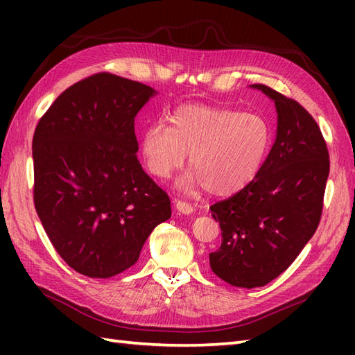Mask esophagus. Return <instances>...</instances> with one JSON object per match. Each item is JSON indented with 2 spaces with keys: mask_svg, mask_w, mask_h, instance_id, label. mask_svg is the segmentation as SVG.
<instances>
[{
  "mask_svg": "<svg viewBox=\"0 0 355 355\" xmlns=\"http://www.w3.org/2000/svg\"><path fill=\"white\" fill-rule=\"evenodd\" d=\"M175 209L180 214H184V215H189L193 212L192 205H189V202H186V201H182V200H175Z\"/></svg>",
  "mask_w": 355,
  "mask_h": 355,
  "instance_id": "obj_1",
  "label": "esophagus"
}]
</instances>
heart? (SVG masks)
Wrapping results in <instances>:
<instances>
[{
    "label": "heart",
    "mask_w": 355,
    "mask_h": 355,
    "mask_svg": "<svg viewBox=\"0 0 355 355\" xmlns=\"http://www.w3.org/2000/svg\"><path fill=\"white\" fill-rule=\"evenodd\" d=\"M169 122L171 126L146 128L141 153L157 178H168L189 153L192 169L177 182L186 193L202 186L216 197L241 191L262 169L273 139L268 120L261 114L212 105H182Z\"/></svg>",
    "instance_id": "b5f03b06"
}]
</instances>
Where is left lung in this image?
<instances>
[{
  "label": "left lung",
  "mask_w": 355,
  "mask_h": 355,
  "mask_svg": "<svg viewBox=\"0 0 355 355\" xmlns=\"http://www.w3.org/2000/svg\"><path fill=\"white\" fill-rule=\"evenodd\" d=\"M275 102L276 140L252 183L210 206L221 227V247L210 268L241 288L263 286L288 268L318 229L329 173L319 125L302 105L254 84Z\"/></svg>",
  "instance_id": "left-lung-1"
}]
</instances>
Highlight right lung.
Masks as SVG:
<instances>
[{
  "label": "right lung",
  "mask_w": 355,
  "mask_h": 355,
  "mask_svg": "<svg viewBox=\"0 0 355 355\" xmlns=\"http://www.w3.org/2000/svg\"><path fill=\"white\" fill-rule=\"evenodd\" d=\"M157 92L99 73L67 88L33 135V200L59 256L88 277L107 279L137 262L168 193L143 171L134 119Z\"/></svg>",
  "instance_id": "obj_1"
}]
</instances>
